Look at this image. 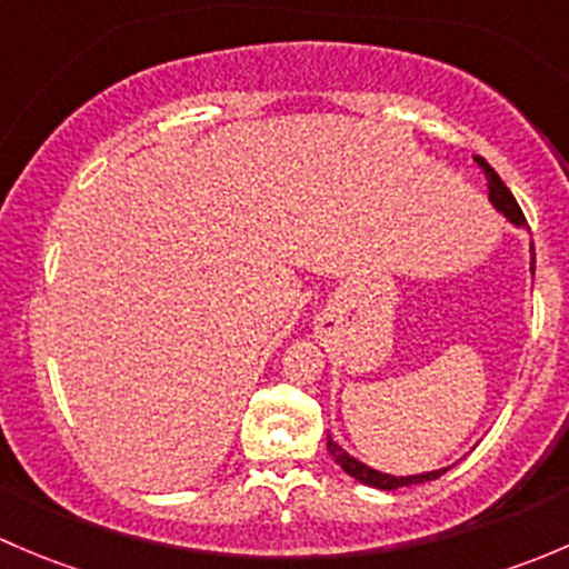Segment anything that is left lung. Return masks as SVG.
I'll return each instance as SVG.
<instances>
[{
    "label": "left lung",
    "instance_id": "left-lung-1",
    "mask_svg": "<svg viewBox=\"0 0 569 569\" xmlns=\"http://www.w3.org/2000/svg\"><path fill=\"white\" fill-rule=\"evenodd\" d=\"M473 162L479 164L481 173L487 178V198H490L492 209L498 211V214L507 217V222H512L515 228H523V231H529V226H526V217L523 211H520L518 200H515V194L509 192L507 183L501 181V176L496 173V170L490 168V164L485 162L481 157H473ZM531 274H533V244H531ZM327 451H330V457L341 465V470H347L352 479H358L360 485H369V487H377V490H399V487H410V485H423V481H432L438 479V476H443L449 468H438V470H427V473H412V476H393V473H382V470L377 468H369L366 462H360L358 457L349 455L347 449H341V446L336 443V440L327 435Z\"/></svg>",
    "mask_w": 569,
    "mask_h": 569
}]
</instances>
